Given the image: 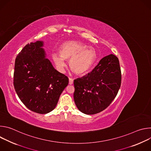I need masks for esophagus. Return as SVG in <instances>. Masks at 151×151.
<instances>
[{
    "mask_svg": "<svg viewBox=\"0 0 151 151\" xmlns=\"http://www.w3.org/2000/svg\"><path fill=\"white\" fill-rule=\"evenodd\" d=\"M73 83V79L72 78H69V85H72Z\"/></svg>",
    "mask_w": 151,
    "mask_h": 151,
    "instance_id": "1",
    "label": "esophagus"
}]
</instances>
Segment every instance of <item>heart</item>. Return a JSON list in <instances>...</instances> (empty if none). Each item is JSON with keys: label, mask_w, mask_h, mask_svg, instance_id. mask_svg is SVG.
I'll return each mask as SVG.
<instances>
[{"label": "heart", "mask_w": 151, "mask_h": 151, "mask_svg": "<svg viewBox=\"0 0 151 151\" xmlns=\"http://www.w3.org/2000/svg\"><path fill=\"white\" fill-rule=\"evenodd\" d=\"M52 60L61 70L66 67L65 60H69L72 70L78 75L88 73L94 65L97 54L96 50L79 41H68L59 47V53L52 55Z\"/></svg>", "instance_id": "obj_1"}]
</instances>
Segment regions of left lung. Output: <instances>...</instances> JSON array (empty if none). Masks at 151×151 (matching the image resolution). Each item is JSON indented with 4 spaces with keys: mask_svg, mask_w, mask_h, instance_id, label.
Masks as SVG:
<instances>
[{
    "mask_svg": "<svg viewBox=\"0 0 151 151\" xmlns=\"http://www.w3.org/2000/svg\"><path fill=\"white\" fill-rule=\"evenodd\" d=\"M121 83L118 58L114 54L103 57L92 72L74 80L73 97L78 109L87 115L103 111L116 96Z\"/></svg>",
    "mask_w": 151,
    "mask_h": 151,
    "instance_id": "8db88e82",
    "label": "left lung"
}]
</instances>
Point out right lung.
Returning <instances> with one entry per match:
<instances>
[{"instance_id": "obj_1", "label": "right lung", "mask_w": 151, "mask_h": 151, "mask_svg": "<svg viewBox=\"0 0 151 151\" xmlns=\"http://www.w3.org/2000/svg\"><path fill=\"white\" fill-rule=\"evenodd\" d=\"M43 46V41L31 42L17 55L14 86L18 97L29 109L46 114L54 109L69 79L55 70L46 58Z\"/></svg>"}]
</instances>
